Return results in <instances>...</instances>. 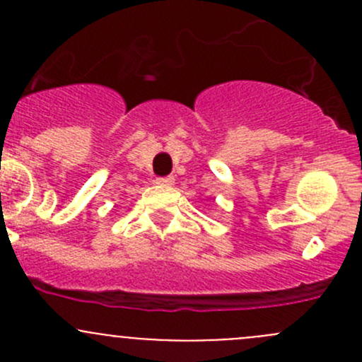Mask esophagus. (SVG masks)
I'll use <instances>...</instances> for the list:
<instances>
[{
	"label": "esophagus",
	"mask_w": 362,
	"mask_h": 362,
	"mask_svg": "<svg viewBox=\"0 0 362 362\" xmlns=\"http://www.w3.org/2000/svg\"><path fill=\"white\" fill-rule=\"evenodd\" d=\"M156 184L164 185V187H170V185L175 184V178L173 177H158L156 178Z\"/></svg>",
	"instance_id": "34e87169"
}]
</instances>
